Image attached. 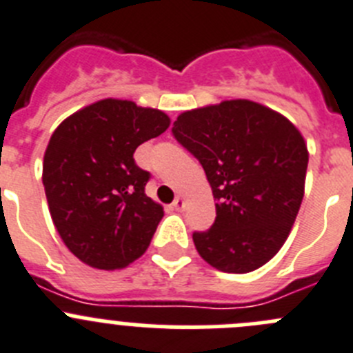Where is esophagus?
<instances>
[{
	"label": "esophagus",
	"mask_w": 353,
	"mask_h": 353,
	"mask_svg": "<svg viewBox=\"0 0 353 353\" xmlns=\"http://www.w3.org/2000/svg\"><path fill=\"white\" fill-rule=\"evenodd\" d=\"M171 206H173V210L174 211H182L183 208H185V201H183V197H176V199L173 201V204H171Z\"/></svg>",
	"instance_id": "1"
}]
</instances>
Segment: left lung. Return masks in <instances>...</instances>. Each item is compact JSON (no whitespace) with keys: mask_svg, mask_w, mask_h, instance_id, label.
Listing matches in <instances>:
<instances>
[{"mask_svg":"<svg viewBox=\"0 0 353 353\" xmlns=\"http://www.w3.org/2000/svg\"><path fill=\"white\" fill-rule=\"evenodd\" d=\"M173 135L204 168L216 208L206 232H194L211 267L248 274L286 243L305 194L308 150L283 114L251 100L185 110Z\"/></svg>","mask_w":353,"mask_h":353,"instance_id":"8db88e82","label":"left lung"}]
</instances>
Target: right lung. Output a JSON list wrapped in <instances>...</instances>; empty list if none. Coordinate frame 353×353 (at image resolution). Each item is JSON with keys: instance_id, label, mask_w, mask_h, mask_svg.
<instances>
[{"instance_id": "add662e5", "label": "right lung", "mask_w": 353, "mask_h": 353, "mask_svg": "<svg viewBox=\"0 0 353 353\" xmlns=\"http://www.w3.org/2000/svg\"><path fill=\"white\" fill-rule=\"evenodd\" d=\"M170 126L159 109L103 99L57 126L43 159V185L53 225L83 263L102 270L142 256L164 211L145 194L150 173L137 147Z\"/></svg>"}]
</instances>
